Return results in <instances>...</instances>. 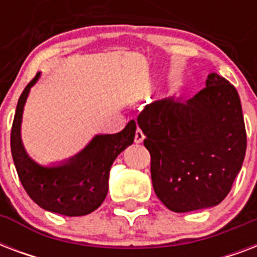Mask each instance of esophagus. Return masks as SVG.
<instances>
[{
  "label": "esophagus",
  "mask_w": 257,
  "mask_h": 257,
  "mask_svg": "<svg viewBox=\"0 0 257 257\" xmlns=\"http://www.w3.org/2000/svg\"><path fill=\"white\" fill-rule=\"evenodd\" d=\"M145 139L144 133H143V131H141L140 128L136 129V135H135V143L136 144H140V143H143Z\"/></svg>",
  "instance_id": "obj_1"
}]
</instances>
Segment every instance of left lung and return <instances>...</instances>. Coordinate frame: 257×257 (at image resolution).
<instances>
[{"label":"left lung","mask_w":257,"mask_h":257,"mask_svg":"<svg viewBox=\"0 0 257 257\" xmlns=\"http://www.w3.org/2000/svg\"><path fill=\"white\" fill-rule=\"evenodd\" d=\"M187 101L167 97L137 117L156 196L173 212L217 205L241 169L247 133L237 90L217 73Z\"/></svg>","instance_id":"obj_1"}]
</instances>
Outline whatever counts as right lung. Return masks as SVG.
Returning a JSON list of instances; mask_svg holds the SVG:
<instances>
[{
  "label": "right lung",
  "instance_id": "obj_1",
  "mask_svg": "<svg viewBox=\"0 0 257 257\" xmlns=\"http://www.w3.org/2000/svg\"><path fill=\"white\" fill-rule=\"evenodd\" d=\"M38 78L40 73L18 98L10 133V148L18 177L30 199L46 211L65 216L88 215L106 197L110 167L135 140L136 122L129 121L114 135H97L81 152L62 164L42 167L28 156L21 141L24 105Z\"/></svg>",
  "mask_w": 257,
  "mask_h": 257
}]
</instances>
